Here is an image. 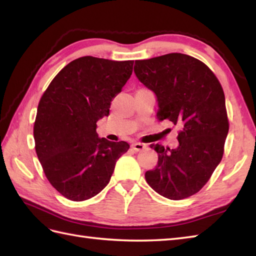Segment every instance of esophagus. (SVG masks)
<instances>
[{"mask_svg":"<svg viewBox=\"0 0 256 256\" xmlns=\"http://www.w3.org/2000/svg\"><path fill=\"white\" fill-rule=\"evenodd\" d=\"M132 148H133V150H135L136 152H140V150H144L146 146L144 144H142V143H133L132 144Z\"/></svg>","mask_w":256,"mask_h":256,"instance_id":"esophagus-1","label":"esophagus"}]
</instances>
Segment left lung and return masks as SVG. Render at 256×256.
<instances>
[{"label": "left lung", "mask_w": 256, "mask_h": 256, "mask_svg": "<svg viewBox=\"0 0 256 256\" xmlns=\"http://www.w3.org/2000/svg\"><path fill=\"white\" fill-rule=\"evenodd\" d=\"M134 72L156 96L157 118L182 126L177 148L150 145L158 162L145 172L146 182L165 198H188L204 186L224 156L229 132L224 89L208 66L184 54L135 60Z\"/></svg>", "instance_id": "obj_1"}]
</instances>
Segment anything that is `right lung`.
<instances>
[{
	"label": "right lung",
	"mask_w": 256,
	"mask_h": 256,
	"mask_svg": "<svg viewBox=\"0 0 256 256\" xmlns=\"http://www.w3.org/2000/svg\"><path fill=\"white\" fill-rule=\"evenodd\" d=\"M133 60L84 56L52 79L42 96L34 124L35 150L52 186L64 197H94L111 179L126 142L100 138L96 122L108 116L113 98L133 72Z\"/></svg>",
	"instance_id": "1"
}]
</instances>
